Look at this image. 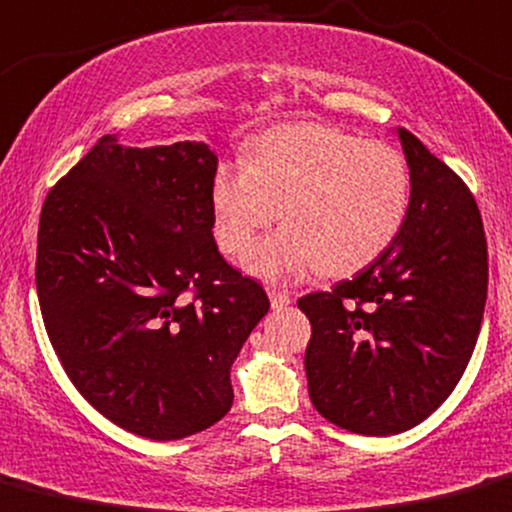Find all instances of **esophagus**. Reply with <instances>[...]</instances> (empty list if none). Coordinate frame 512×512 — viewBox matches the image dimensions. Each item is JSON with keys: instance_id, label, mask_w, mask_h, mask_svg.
I'll use <instances>...</instances> for the list:
<instances>
[{"instance_id": "obj_1", "label": "esophagus", "mask_w": 512, "mask_h": 512, "mask_svg": "<svg viewBox=\"0 0 512 512\" xmlns=\"http://www.w3.org/2000/svg\"><path fill=\"white\" fill-rule=\"evenodd\" d=\"M270 304L272 309H287L292 304V294L284 292V289H270Z\"/></svg>"}]
</instances>
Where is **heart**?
Returning a JSON list of instances; mask_svg holds the SVG:
<instances>
[{"mask_svg": "<svg viewBox=\"0 0 512 512\" xmlns=\"http://www.w3.org/2000/svg\"><path fill=\"white\" fill-rule=\"evenodd\" d=\"M410 198V166L392 144L328 125H284L262 134L245 164L215 169L213 230L220 250L242 260L282 211L284 228L257 245L250 270L265 279L311 267L346 277L397 240Z\"/></svg>", "mask_w": 512, "mask_h": 512, "instance_id": "1", "label": "heart"}]
</instances>
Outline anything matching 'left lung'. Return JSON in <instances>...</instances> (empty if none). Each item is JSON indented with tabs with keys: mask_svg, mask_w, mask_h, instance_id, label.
Segmentation results:
<instances>
[{
	"mask_svg": "<svg viewBox=\"0 0 512 512\" xmlns=\"http://www.w3.org/2000/svg\"><path fill=\"white\" fill-rule=\"evenodd\" d=\"M397 137L412 176L397 240L353 279L297 301L311 324V402L365 437L412 429L451 395L488 292L486 235L469 186L405 127Z\"/></svg>",
	"mask_w": 512,
	"mask_h": 512,
	"instance_id": "obj_1",
	"label": "left lung"
}]
</instances>
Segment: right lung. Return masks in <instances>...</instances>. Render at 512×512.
Instances as JSON below:
<instances>
[{"label": "right lung", "instance_id": "add662e5", "mask_svg": "<svg viewBox=\"0 0 512 512\" xmlns=\"http://www.w3.org/2000/svg\"><path fill=\"white\" fill-rule=\"evenodd\" d=\"M218 157L203 142L132 149L105 134L48 191L36 292L75 390L154 441L213 427L230 365L270 311L213 240Z\"/></svg>", "mask_w": 512, "mask_h": 512}]
</instances>
